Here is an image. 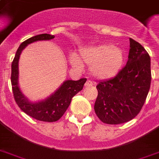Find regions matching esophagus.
Here are the masks:
<instances>
[{"label": "esophagus", "mask_w": 159, "mask_h": 159, "mask_svg": "<svg viewBox=\"0 0 159 159\" xmlns=\"http://www.w3.org/2000/svg\"><path fill=\"white\" fill-rule=\"evenodd\" d=\"M92 85H93V83H92V81H90V80H87V82H86V83H85V86H86V87H92Z\"/></svg>", "instance_id": "1"}]
</instances>
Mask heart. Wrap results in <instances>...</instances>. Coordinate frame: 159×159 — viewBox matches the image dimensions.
<instances>
[{"instance_id":"obj_1","label":"heart","mask_w":159,"mask_h":159,"mask_svg":"<svg viewBox=\"0 0 159 159\" xmlns=\"http://www.w3.org/2000/svg\"><path fill=\"white\" fill-rule=\"evenodd\" d=\"M79 58L76 56L71 57L72 66L81 69L82 63L91 65L90 71L98 79H107L114 77L120 71L125 59L123 50L119 47L111 44L96 46L82 49Z\"/></svg>"}]
</instances>
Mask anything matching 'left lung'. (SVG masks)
<instances>
[{"label": "left lung", "mask_w": 159, "mask_h": 159, "mask_svg": "<svg viewBox=\"0 0 159 159\" xmlns=\"http://www.w3.org/2000/svg\"><path fill=\"white\" fill-rule=\"evenodd\" d=\"M127 63L116 77L97 84L95 112L103 123L119 125L134 119L143 107L151 84L150 57L129 39Z\"/></svg>", "instance_id": "obj_1"}]
</instances>
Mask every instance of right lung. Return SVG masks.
<instances>
[{"instance_id":"obj_1","label":"right lung","mask_w":159,"mask_h":159,"mask_svg":"<svg viewBox=\"0 0 159 159\" xmlns=\"http://www.w3.org/2000/svg\"><path fill=\"white\" fill-rule=\"evenodd\" d=\"M54 35L42 34L28 39L21 43L16 51V56L11 64V85L16 104L28 116L40 121L54 122L58 120L68 108L72 98L77 92L82 91L87 78H81L78 81L67 80L50 97L44 101L32 102L29 101L20 90L18 86L19 59L24 48L30 43L39 40H50Z\"/></svg>"}]
</instances>
